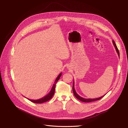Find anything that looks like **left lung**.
<instances>
[{
  "label": "left lung",
  "instance_id": "left-lung-1",
  "mask_svg": "<svg viewBox=\"0 0 128 128\" xmlns=\"http://www.w3.org/2000/svg\"><path fill=\"white\" fill-rule=\"evenodd\" d=\"M113 43L114 46H115V48L116 50V52H117V53H118V56H120V53H119V51H118V48H117L115 42H114V40H113ZM72 91H73L74 94L75 96V97H76L77 99H78V100H80L81 102H94V101H96V100H100V99H101L103 97V96H104V95H105V94H104V96H100V97H99V98H96V99H85V98H84L81 97V96H80L78 94H77V93H76V92L75 91V88H74V82H73Z\"/></svg>",
  "mask_w": 128,
  "mask_h": 128
}]
</instances>
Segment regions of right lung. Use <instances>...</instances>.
Here are the masks:
<instances>
[{"label": "right lung", "instance_id": "right-lung-1", "mask_svg": "<svg viewBox=\"0 0 128 128\" xmlns=\"http://www.w3.org/2000/svg\"><path fill=\"white\" fill-rule=\"evenodd\" d=\"M61 76V73H60V74L59 75V76L57 77V78H56L55 82H54V83L53 84V86L51 88V91H50V92L48 93V94L47 95L45 96H44L43 98H42L40 99H38V100H30V99H29V100L32 102L34 103H36V104H42V103H43V102H46L48 101L49 100H50L52 98V96L54 95V94L56 83H57L58 80H59Z\"/></svg>", "mask_w": 128, "mask_h": 128}]
</instances>
